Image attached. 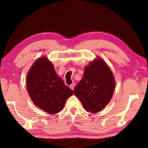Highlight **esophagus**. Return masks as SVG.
Listing matches in <instances>:
<instances>
[{"instance_id": "esophagus-1", "label": "esophagus", "mask_w": 148, "mask_h": 148, "mask_svg": "<svg viewBox=\"0 0 148 148\" xmlns=\"http://www.w3.org/2000/svg\"><path fill=\"white\" fill-rule=\"evenodd\" d=\"M69 88H70L72 90H74V88H75V84H72L70 86H69Z\"/></svg>"}]
</instances>
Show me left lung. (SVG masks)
Here are the masks:
<instances>
[{"instance_id":"8db88e82","label":"left lung","mask_w":148,"mask_h":148,"mask_svg":"<svg viewBox=\"0 0 148 148\" xmlns=\"http://www.w3.org/2000/svg\"><path fill=\"white\" fill-rule=\"evenodd\" d=\"M115 82L112 71L101 58L86 66L82 79L74 89V94L86 111L96 113L112 98Z\"/></svg>"}]
</instances>
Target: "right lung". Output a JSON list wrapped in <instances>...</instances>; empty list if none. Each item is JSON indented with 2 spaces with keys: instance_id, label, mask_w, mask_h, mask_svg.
<instances>
[{
  "instance_id": "right-lung-1",
  "label": "right lung",
  "mask_w": 148,
  "mask_h": 148,
  "mask_svg": "<svg viewBox=\"0 0 148 148\" xmlns=\"http://www.w3.org/2000/svg\"><path fill=\"white\" fill-rule=\"evenodd\" d=\"M26 88L33 103L50 114L59 113L73 91L58 77L54 66L47 57L38 58L26 77Z\"/></svg>"
}]
</instances>
